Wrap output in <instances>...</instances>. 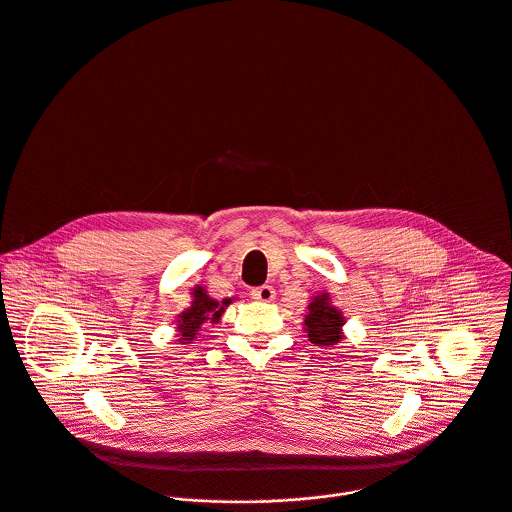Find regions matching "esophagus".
I'll return each instance as SVG.
<instances>
[{
  "instance_id": "1",
  "label": "esophagus",
  "mask_w": 512,
  "mask_h": 512,
  "mask_svg": "<svg viewBox=\"0 0 512 512\" xmlns=\"http://www.w3.org/2000/svg\"><path fill=\"white\" fill-rule=\"evenodd\" d=\"M250 296H252L254 300H258V302H272V300L276 298V290H274L272 286L264 284V286H258V288H254Z\"/></svg>"
}]
</instances>
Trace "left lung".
Here are the masks:
<instances>
[{"mask_svg":"<svg viewBox=\"0 0 512 512\" xmlns=\"http://www.w3.org/2000/svg\"><path fill=\"white\" fill-rule=\"evenodd\" d=\"M345 318L340 308L332 304L328 292L312 296L308 304V314L304 318V332L312 343L318 345H336L343 340Z\"/></svg>","mask_w":512,"mask_h":512,"instance_id":"left-lung-1","label":"left lung"}]
</instances>
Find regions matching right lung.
Listing matches in <instances>:
<instances>
[{
  "label": "right lung",
  "instance_id": "right-lung-1",
  "mask_svg": "<svg viewBox=\"0 0 512 512\" xmlns=\"http://www.w3.org/2000/svg\"><path fill=\"white\" fill-rule=\"evenodd\" d=\"M228 304H232L230 298H224L222 302H218L208 296L206 288H202V286L192 288L190 308L180 312L174 320V324H176L174 332L178 336V341L190 343V341L196 340V334L202 328V324H218L224 310L228 308Z\"/></svg>",
  "mask_w": 512,
  "mask_h": 512
}]
</instances>
